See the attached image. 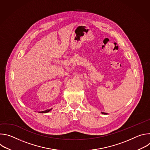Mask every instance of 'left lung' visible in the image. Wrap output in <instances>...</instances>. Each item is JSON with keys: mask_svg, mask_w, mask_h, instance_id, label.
Here are the masks:
<instances>
[{"mask_svg": "<svg viewBox=\"0 0 150 150\" xmlns=\"http://www.w3.org/2000/svg\"><path fill=\"white\" fill-rule=\"evenodd\" d=\"M102 113V114H104V115H106L107 113H104V112H101Z\"/></svg>", "mask_w": 150, "mask_h": 150, "instance_id": "left-lung-1", "label": "left lung"}]
</instances>
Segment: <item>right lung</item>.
Masks as SVG:
<instances>
[{
  "mask_svg": "<svg viewBox=\"0 0 150 150\" xmlns=\"http://www.w3.org/2000/svg\"><path fill=\"white\" fill-rule=\"evenodd\" d=\"M52 110V109H48V110H45V111H42V112H39V113H48V112H49L50 110Z\"/></svg>",
  "mask_w": 150,
  "mask_h": 150,
  "instance_id": "add662e5",
  "label": "right lung"
}]
</instances>
